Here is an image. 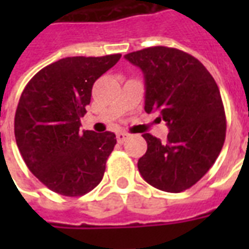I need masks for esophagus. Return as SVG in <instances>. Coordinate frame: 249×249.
<instances>
[{"label": "esophagus", "instance_id": "obj_1", "mask_svg": "<svg viewBox=\"0 0 249 249\" xmlns=\"http://www.w3.org/2000/svg\"><path fill=\"white\" fill-rule=\"evenodd\" d=\"M128 137H129V135H128V133H125V132H119V133L116 135V139H117V141H119L120 144H121V142H124Z\"/></svg>", "mask_w": 249, "mask_h": 249}]
</instances>
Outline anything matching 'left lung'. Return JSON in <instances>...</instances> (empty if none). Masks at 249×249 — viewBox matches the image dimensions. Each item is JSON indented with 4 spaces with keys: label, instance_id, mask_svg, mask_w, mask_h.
<instances>
[{
    "label": "left lung",
    "instance_id": "left-lung-1",
    "mask_svg": "<svg viewBox=\"0 0 249 249\" xmlns=\"http://www.w3.org/2000/svg\"><path fill=\"white\" fill-rule=\"evenodd\" d=\"M125 58L144 73L145 112H159L169 128L165 142L142 135L148 149L139 171L152 187L183 192L208 172L224 144L227 123L217 84L197 58L175 48H146Z\"/></svg>",
    "mask_w": 249,
    "mask_h": 249
}]
</instances>
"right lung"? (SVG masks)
Masks as SVG:
<instances>
[{"label":"right lung","instance_id":"right-lung-1","mask_svg":"<svg viewBox=\"0 0 249 249\" xmlns=\"http://www.w3.org/2000/svg\"><path fill=\"white\" fill-rule=\"evenodd\" d=\"M121 54L66 57L41 69L25 87L14 136L29 171L51 191L82 196L103 180L116 145L112 132L80 130L94 81Z\"/></svg>","mask_w":249,"mask_h":249}]
</instances>
